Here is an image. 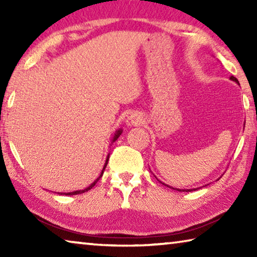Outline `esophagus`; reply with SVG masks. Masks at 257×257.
<instances>
[{
	"label": "esophagus",
	"instance_id": "esophagus-1",
	"mask_svg": "<svg viewBox=\"0 0 257 257\" xmlns=\"http://www.w3.org/2000/svg\"><path fill=\"white\" fill-rule=\"evenodd\" d=\"M144 122L143 120V116L141 115V113L138 112H132L130 114L127 116L125 119V123H127L128 127H133V125H141Z\"/></svg>",
	"mask_w": 257,
	"mask_h": 257
}]
</instances>
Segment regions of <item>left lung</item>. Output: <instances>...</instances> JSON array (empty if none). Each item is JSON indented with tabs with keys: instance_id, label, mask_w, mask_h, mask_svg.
<instances>
[{
	"instance_id": "obj_1",
	"label": "left lung",
	"mask_w": 257,
	"mask_h": 257,
	"mask_svg": "<svg viewBox=\"0 0 257 257\" xmlns=\"http://www.w3.org/2000/svg\"><path fill=\"white\" fill-rule=\"evenodd\" d=\"M230 79H231L232 81H236L237 84H239V81H238V79H237L236 77L231 76V77H230ZM219 179H220V178H219ZM219 179H217V180H219ZM162 184H163V182H162ZM163 185H164V186H168V185H165V184H163ZM168 187H169V188H172V189L178 190V191H191V190H196V189H197V188H193V189H179V188H173V187H170V186H168Z\"/></svg>"
}]
</instances>
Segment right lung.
<instances>
[{
  "label": "right lung",
  "mask_w": 257,
  "mask_h": 257,
  "mask_svg": "<svg viewBox=\"0 0 257 257\" xmlns=\"http://www.w3.org/2000/svg\"><path fill=\"white\" fill-rule=\"evenodd\" d=\"M122 134V129H118L116 130V132L114 133V135H113V138H112V142H111V144H113V143H114L116 139H118L119 137H120V135ZM108 156H110V154H107V158H106V161H105V164H104V167H103V169H102V172H101V175H99V177L97 178L96 180H95L92 185H89L88 187H87V188H85V189H82V190H76V191H71V193H58V194H61V195H77V194H82V193H85V191H88L89 189H92L93 187L95 186V184H96V182L99 180V178L102 177V175H103V172H104V170H105V168H106V164H107V162H108Z\"/></svg>",
  "instance_id": "right-lung-1"
}]
</instances>
